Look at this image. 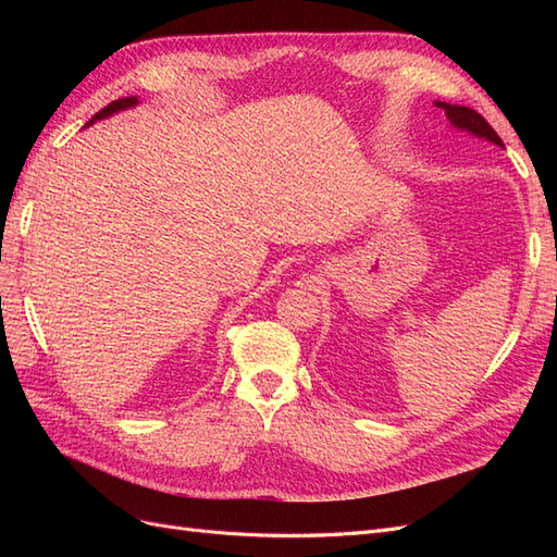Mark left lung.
<instances>
[{"label": "left lung", "mask_w": 557, "mask_h": 557, "mask_svg": "<svg viewBox=\"0 0 557 557\" xmlns=\"http://www.w3.org/2000/svg\"><path fill=\"white\" fill-rule=\"evenodd\" d=\"M434 107L446 113L450 127L467 132V134H471V137H479V139H485V141H491V144L504 148L502 139L497 137V132L491 125H487L485 117L481 113H476L474 109L460 107V104H448V102H434Z\"/></svg>", "instance_id": "8db88e82"}]
</instances>
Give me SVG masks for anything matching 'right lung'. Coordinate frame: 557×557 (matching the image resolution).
Here are the masks:
<instances>
[{
  "instance_id": "right-lung-1",
  "label": "right lung",
  "mask_w": 557,
  "mask_h": 557,
  "mask_svg": "<svg viewBox=\"0 0 557 557\" xmlns=\"http://www.w3.org/2000/svg\"><path fill=\"white\" fill-rule=\"evenodd\" d=\"M139 104V97H123V99H115V102H111L109 107H104L102 111L99 113H95L90 121L86 123V127H90L92 123H97V121H102V117H109V115H113V113H117V111H125V109H132V107H137Z\"/></svg>"
}]
</instances>
